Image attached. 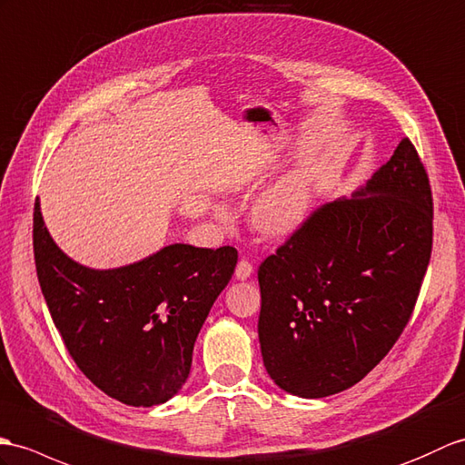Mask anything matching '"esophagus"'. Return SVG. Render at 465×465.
Listing matches in <instances>:
<instances>
[{
  "instance_id": "34e87169",
  "label": "esophagus",
  "mask_w": 465,
  "mask_h": 465,
  "mask_svg": "<svg viewBox=\"0 0 465 465\" xmlns=\"http://www.w3.org/2000/svg\"><path fill=\"white\" fill-rule=\"evenodd\" d=\"M252 273H253V265L247 262V259H242L240 263H237V267H235V277L237 279H247V277H252Z\"/></svg>"
}]
</instances>
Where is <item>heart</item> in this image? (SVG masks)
Wrapping results in <instances>:
<instances>
[{
  "label": "heart",
  "instance_id": "heart-1",
  "mask_svg": "<svg viewBox=\"0 0 465 465\" xmlns=\"http://www.w3.org/2000/svg\"><path fill=\"white\" fill-rule=\"evenodd\" d=\"M253 186V180L237 182L233 192H243ZM312 206V182L305 168H295L282 180L269 186L252 203L250 218L255 228L272 237H287L295 233L309 218ZM215 218H228V210L213 206Z\"/></svg>",
  "mask_w": 465,
  "mask_h": 465
}]
</instances>
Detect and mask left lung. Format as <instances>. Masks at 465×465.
Instances as JSON below:
<instances>
[{"instance_id":"1","label":"left lung","mask_w":465,"mask_h":465,"mask_svg":"<svg viewBox=\"0 0 465 465\" xmlns=\"http://www.w3.org/2000/svg\"><path fill=\"white\" fill-rule=\"evenodd\" d=\"M431 253V190L402 138L351 196L317 210L259 265L267 374L299 398L362 381L401 337Z\"/></svg>"}]
</instances>
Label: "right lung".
<instances>
[{"mask_svg":"<svg viewBox=\"0 0 465 465\" xmlns=\"http://www.w3.org/2000/svg\"><path fill=\"white\" fill-rule=\"evenodd\" d=\"M34 252L41 293L81 372L128 406L182 391L193 342L237 263L230 245L160 247L134 263L93 269L53 240L35 202Z\"/></svg>","mask_w":465,"mask_h":465,"instance_id":"obj_1","label":"right lung"}]
</instances>
